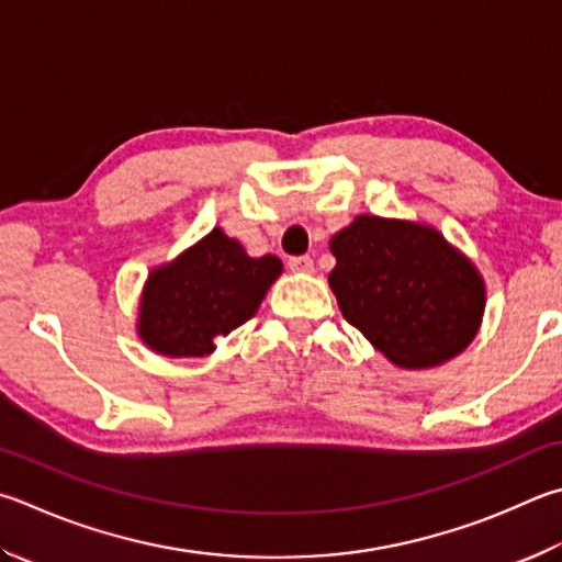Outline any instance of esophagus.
Listing matches in <instances>:
<instances>
[{
	"label": "esophagus",
	"mask_w": 562,
	"mask_h": 562,
	"mask_svg": "<svg viewBox=\"0 0 562 562\" xmlns=\"http://www.w3.org/2000/svg\"><path fill=\"white\" fill-rule=\"evenodd\" d=\"M290 270L292 272H314V260L310 255H297V258H290Z\"/></svg>",
	"instance_id": "1"
}]
</instances>
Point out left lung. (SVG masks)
<instances>
[{
  "instance_id": "1",
  "label": "left lung",
  "mask_w": 562,
  "mask_h": 562,
  "mask_svg": "<svg viewBox=\"0 0 562 562\" xmlns=\"http://www.w3.org/2000/svg\"><path fill=\"white\" fill-rule=\"evenodd\" d=\"M329 248V288L344 319L401 369H430L462 353L486 307L467 255L423 223L356 216Z\"/></svg>"
}]
</instances>
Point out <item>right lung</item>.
<instances>
[{
  "label": "right lung",
  "mask_w": 562,
  "mask_h": 562,
  "mask_svg": "<svg viewBox=\"0 0 562 562\" xmlns=\"http://www.w3.org/2000/svg\"><path fill=\"white\" fill-rule=\"evenodd\" d=\"M280 272V258H250L238 240L213 228L149 272L139 297V339L171 359L209 356L221 336L258 312Z\"/></svg>",
  "instance_id": "1"
}]
</instances>
